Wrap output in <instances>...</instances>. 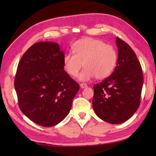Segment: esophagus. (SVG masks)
Masks as SVG:
<instances>
[{"instance_id": "34e87169", "label": "esophagus", "mask_w": 156, "mask_h": 156, "mask_svg": "<svg viewBox=\"0 0 156 156\" xmlns=\"http://www.w3.org/2000/svg\"><path fill=\"white\" fill-rule=\"evenodd\" d=\"M80 88L84 89V88L87 87V84H84V83H81V84H80Z\"/></svg>"}]
</instances>
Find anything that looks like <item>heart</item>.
Instances as JSON below:
<instances>
[{"label":"heart","mask_w":156,"mask_h":156,"mask_svg":"<svg viewBox=\"0 0 156 156\" xmlns=\"http://www.w3.org/2000/svg\"><path fill=\"white\" fill-rule=\"evenodd\" d=\"M73 54L66 53L63 56V67L68 74L77 76L83 64L79 80L88 81L95 76L98 79L107 77L113 72L117 55L115 49L103 41L85 38L76 41L72 46Z\"/></svg>","instance_id":"obj_1"}]
</instances>
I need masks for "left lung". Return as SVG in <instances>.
Segmentation results:
<instances>
[{"mask_svg":"<svg viewBox=\"0 0 156 156\" xmlns=\"http://www.w3.org/2000/svg\"><path fill=\"white\" fill-rule=\"evenodd\" d=\"M118 60L109 77L94 85L92 105L96 114L105 122L120 124L138 110L143 85L142 67L135 52L116 37Z\"/></svg>","mask_w":156,"mask_h":156,"instance_id":"8db88e82","label":"left lung"}]
</instances>
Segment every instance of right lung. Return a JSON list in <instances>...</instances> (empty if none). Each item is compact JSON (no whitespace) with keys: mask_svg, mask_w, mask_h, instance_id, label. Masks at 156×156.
<instances>
[{"mask_svg":"<svg viewBox=\"0 0 156 156\" xmlns=\"http://www.w3.org/2000/svg\"><path fill=\"white\" fill-rule=\"evenodd\" d=\"M64 52L54 42L30 47L18 63L14 87L24 114L38 125L49 127L69 113L77 84L64 70Z\"/></svg>","mask_w":156,"mask_h":156,"instance_id":"right-lung-1","label":"right lung"}]
</instances>
